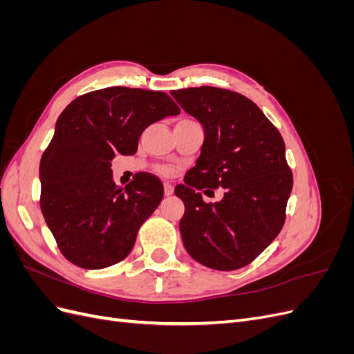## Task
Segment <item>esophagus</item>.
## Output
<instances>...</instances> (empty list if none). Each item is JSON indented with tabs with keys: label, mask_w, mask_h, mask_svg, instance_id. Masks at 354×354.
I'll return each mask as SVG.
<instances>
[{
	"label": "esophagus",
	"mask_w": 354,
	"mask_h": 354,
	"mask_svg": "<svg viewBox=\"0 0 354 354\" xmlns=\"http://www.w3.org/2000/svg\"><path fill=\"white\" fill-rule=\"evenodd\" d=\"M164 194H165V196L173 195L174 194V186L169 185V183H165L164 185Z\"/></svg>",
	"instance_id": "1"
}]
</instances>
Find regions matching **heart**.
Masks as SVG:
<instances>
[{"label":"heart","instance_id":"b5f03b06","mask_svg":"<svg viewBox=\"0 0 354 354\" xmlns=\"http://www.w3.org/2000/svg\"><path fill=\"white\" fill-rule=\"evenodd\" d=\"M162 173H168V171H167V169H162Z\"/></svg>","mask_w":354,"mask_h":354}]
</instances>
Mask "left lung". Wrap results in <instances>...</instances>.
I'll return each mask as SVG.
<instances>
[{
    "label": "left lung",
    "mask_w": 354,
    "mask_h": 354,
    "mask_svg": "<svg viewBox=\"0 0 354 354\" xmlns=\"http://www.w3.org/2000/svg\"><path fill=\"white\" fill-rule=\"evenodd\" d=\"M203 128L195 167L176 195L185 203L180 233L192 259L214 270H236L255 260L285 223L292 173L285 143L259 106L216 87L171 91ZM223 187V198L203 201L198 189Z\"/></svg>",
    "instance_id": "1"
}]
</instances>
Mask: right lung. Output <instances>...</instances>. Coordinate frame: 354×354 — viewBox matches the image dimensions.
<instances>
[{
  "instance_id": "right-lung-1",
  "label": "right lung",
  "mask_w": 354,
  "mask_h": 354,
  "mask_svg": "<svg viewBox=\"0 0 354 354\" xmlns=\"http://www.w3.org/2000/svg\"><path fill=\"white\" fill-rule=\"evenodd\" d=\"M178 106L162 91L111 87L75 99L57 118L41 158V211L62 254L82 269L122 261L164 196L159 178L112 180L116 155H134L142 133Z\"/></svg>"
}]
</instances>
